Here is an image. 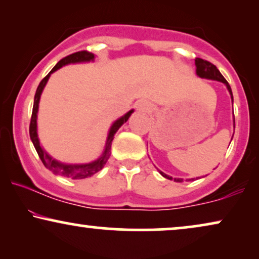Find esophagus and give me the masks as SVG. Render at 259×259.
<instances>
[{
    "label": "esophagus",
    "instance_id": "obj_1",
    "mask_svg": "<svg viewBox=\"0 0 259 259\" xmlns=\"http://www.w3.org/2000/svg\"><path fill=\"white\" fill-rule=\"evenodd\" d=\"M138 109H139V111H141V112H148V111H151V107H150V105L147 104V102H145V101H140L139 104H138Z\"/></svg>",
    "mask_w": 259,
    "mask_h": 259
}]
</instances>
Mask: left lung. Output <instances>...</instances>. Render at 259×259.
I'll use <instances>...</instances> for the list:
<instances>
[{
  "label": "left lung",
  "instance_id": "obj_1",
  "mask_svg": "<svg viewBox=\"0 0 259 259\" xmlns=\"http://www.w3.org/2000/svg\"><path fill=\"white\" fill-rule=\"evenodd\" d=\"M196 73L198 76L200 77H205V79H211V80H217V81H221V82L225 83L226 87H228V90L230 92V94H231V99L233 101V97H232V91H231V87H230V84L228 81L225 80V77L222 75V73L219 72L217 67H215L213 63H211L210 61H207V60H204V59H200V58H196ZM232 140V139H231ZM160 172V175L162 177H165V178L167 179H173L171 177L165 175L164 172L159 171ZM175 182H178V183H182L183 179H177L175 178Z\"/></svg>",
  "mask_w": 259,
  "mask_h": 259
}]
</instances>
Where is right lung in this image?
Returning a JSON list of instances; mask_svg holds the SVG:
<instances>
[{
  "label": "right lung",
  "mask_w": 259,
  "mask_h": 259,
  "mask_svg": "<svg viewBox=\"0 0 259 259\" xmlns=\"http://www.w3.org/2000/svg\"><path fill=\"white\" fill-rule=\"evenodd\" d=\"M94 60V54L93 53H90L87 51H81V52H76L73 53L66 58H63L60 60V61L56 63L54 68H53L51 72H49L47 75H46L44 79L41 80L40 84L37 86L36 93H35V98H34V106H33V112H31V118H30V125H29V136L30 139L33 141L35 150H36L38 157H40L41 161L44 162V165L46 166V168H48L49 171H52L54 175H59V176H63L67 177V178L70 179H83V178H88V177L95 175V173L100 171V169L104 167L106 162L111 157V146H112V141L114 139V134L116 133L120 127L122 126L123 122H126L128 118L132 114L133 111H130L127 114H125L121 118L116 120V121L113 123L111 130H109L108 133V138H107V143H106V148L104 154L101 155L98 160H95L91 164H82V165H67V164H62V162L56 161L55 159H53L52 157L46 153L44 148L41 147L40 143H38V138H37V132H36V114H37V109H38V101H40V97L42 91L47 83V81L51 76V74L55 70H58L59 68H61L62 66L68 65V63H75V62H86V61H92Z\"/></svg>",
  "instance_id": "obj_1"
}]
</instances>
